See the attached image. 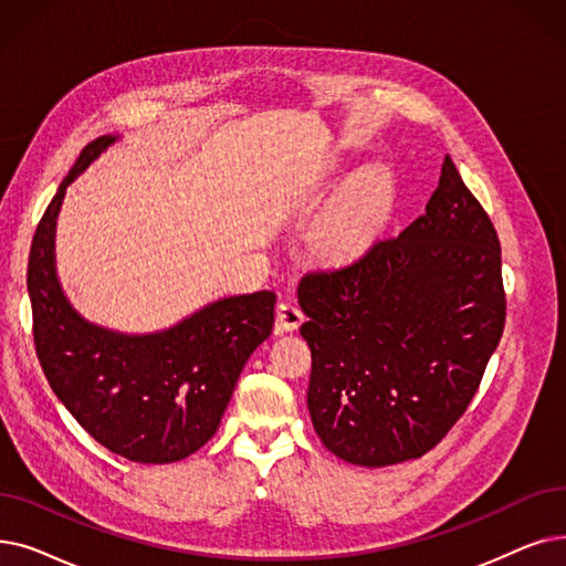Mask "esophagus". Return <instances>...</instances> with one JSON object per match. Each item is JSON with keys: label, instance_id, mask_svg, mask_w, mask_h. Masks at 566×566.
<instances>
[{"label": "esophagus", "instance_id": "obj_1", "mask_svg": "<svg viewBox=\"0 0 566 566\" xmlns=\"http://www.w3.org/2000/svg\"><path fill=\"white\" fill-rule=\"evenodd\" d=\"M303 310L291 303V301H284L277 305V314H275V326H277V333H286V331H296L301 324H303Z\"/></svg>", "mask_w": 566, "mask_h": 566}]
</instances>
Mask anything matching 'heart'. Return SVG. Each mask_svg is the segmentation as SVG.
<instances>
[{"mask_svg":"<svg viewBox=\"0 0 566 566\" xmlns=\"http://www.w3.org/2000/svg\"><path fill=\"white\" fill-rule=\"evenodd\" d=\"M392 206V176L384 166H367L344 185L326 210L318 240L333 252H352L370 240Z\"/></svg>","mask_w":566,"mask_h":566,"instance_id":"1","label":"heart"}]
</instances>
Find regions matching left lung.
<instances>
[{"label":"left lung","mask_w":566,"mask_h":566,"mask_svg":"<svg viewBox=\"0 0 566 566\" xmlns=\"http://www.w3.org/2000/svg\"><path fill=\"white\" fill-rule=\"evenodd\" d=\"M298 303L324 447L360 467L421 458L472 402L500 344L497 231L447 155L426 212L352 263L310 270Z\"/></svg>","instance_id":"obj_1"}]
</instances>
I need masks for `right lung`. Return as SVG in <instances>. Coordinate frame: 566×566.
I'll return each instance as SVG.
<instances>
[{
  "instance_id": "add662e5",
  "label": "right lung",
  "mask_w": 566,
  "mask_h": 566,
  "mask_svg": "<svg viewBox=\"0 0 566 566\" xmlns=\"http://www.w3.org/2000/svg\"><path fill=\"white\" fill-rule=\"evenodd\" d=\"M115 136L83 147L36 227L28 291L43 375L83 430L132 462L164 464L217 432L244 363L273 333L275 293L214 301L174 328L125 335L73 310L55 273V224L66 187Z\"/></svg>"
}]
</instances>
